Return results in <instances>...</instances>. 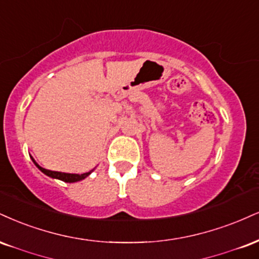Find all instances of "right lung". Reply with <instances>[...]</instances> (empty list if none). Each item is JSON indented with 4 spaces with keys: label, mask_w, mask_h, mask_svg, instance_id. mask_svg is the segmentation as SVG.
I'll list each match as a JSON object with an SVG mask.
<instances>
[{
    "label": "right lung",
    "mask_w": 259,
    "mask_h": 259,
    "mask_svg": "<svg viewBox=\"0 0 259 259\" xmlns=\"http://www.w3.org/2000/svg\"><path fill=\"white\" fill-rule=\"evenodd\" d=\"M32 161L35 163V165L38 169L42 171L43 174H46L47 176L52 177V179H58V180H61L64 181V182H68V183H72V182H77V181H82L85 179L87 176H89L90 174H92V171H89V172H85V174H80V175H78V174H66V172H59V171H52V170H47L45 169V167L39 166L38 164L36 163L35 159L32 158Z\"/></svg>",
    "instance_id": "1"
}]
</instances>
